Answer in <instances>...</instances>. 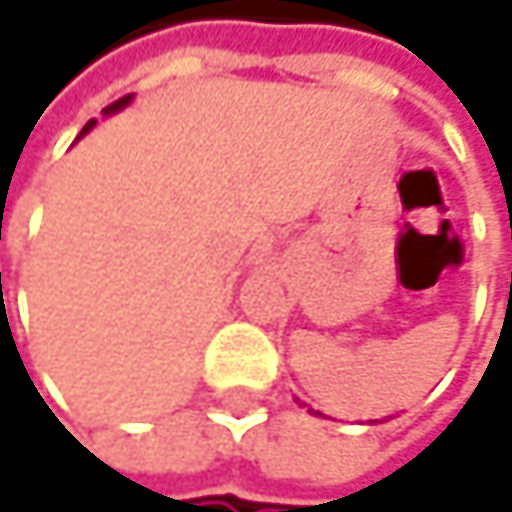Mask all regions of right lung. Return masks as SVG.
<instances>
[{
  "mask_svg": "<svg viewBox=\"0 0 512 512\" xmlns=\"http://www.w3.org/2000/svg\"><path fill=\"white\" fill-rule=\"evenodd\" d=\"M128 101H131V95H122V98H119V101H113V104H110V107H104V113H113V110H119V107H125V104H128ZM92 125H95V119H89V122H86V125H83V131H89V128H92Z\"/></svg>",
  "mask_w": 512,
  "mask_h": 512,
  "instance_id": "add662e5",
  "label": "right lung"
}]
</instances>
